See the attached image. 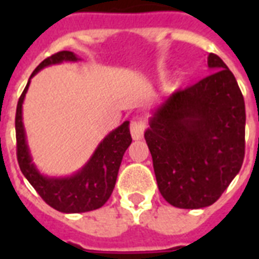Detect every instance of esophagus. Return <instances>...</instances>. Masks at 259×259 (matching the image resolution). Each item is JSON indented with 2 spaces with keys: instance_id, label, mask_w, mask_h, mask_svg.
<instances>
[{
  "instance_id": "34e87169",
  "label": "esophagus",
  "mask_w": 259,
  "mask_h": 259,
  "mask_svg": "<svg viewBox=\"0 0 259 259\" xmlns=\"http://www.w3.org/2000/svg\"><path fill=\"white\" fill-rule=\"evenodd\" d=\"M144 132H145V122L141 119H134L130 122V133L134 141L142 140L144 138Z\"/></svg>"
}]
</instances>
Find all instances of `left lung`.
<instances>
[{"label": "left lung", "instance_id": "1", "mask_svg": "<svg viewBox=\"0 0 259 259\" xmlns=\"http://www.w3.org/2000/svg\"><path fill=\"white\" fill-rule=\"evenodd\" d=\"M212 72L173 93L145 132L162 197L179 208H203L222 196L245 158V101L218 55Z\"/></svg>", "mask_w": 259, "mask_h": 259}]
</instances>
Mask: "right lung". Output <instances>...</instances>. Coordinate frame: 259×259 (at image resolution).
<instances>
[{"instance_id": "right-lung-1", "label": "right lung", "mask_w": 259, "mask_h": 259, "mask_svg": "<svg viewBox=\"0 0 259 259\" xmlns=\"http://www.w3.org/2000/svg\"><path fill=\"white\" fill-rule=\"evenodd\" d=\"M76 60L79 59L74 52L60 51L42 60L32 72L30 78L47 66ZM30 78L18 99L16 110L17 161L22 175L41 196L42 200L60 212H87L101 208L111 196L122 157L132 144L129 121L123 122L119 127L103 138V141L98 145L89 162L79 172L70 177L42 176L32 162L22 123V102L29 87Z\"/></svg>"}]
</instances>
